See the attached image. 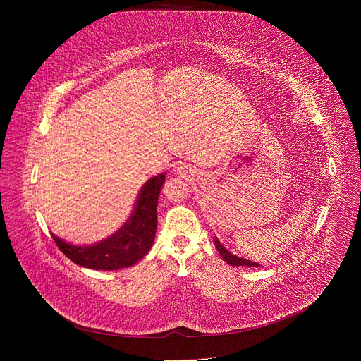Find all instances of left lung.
Returning a JSON list of instances; mask_svg holds the SVG:
<instances>
[{"instance_id":"obj_1","label":"left lung","mask_w":361,"mask_h":361,"mask_svg":"<svg viewBox=\"0 0 361 361\" xmlns=\"http://www.w3.org/2000/svg\"><path fill=\"white\" fill-rule=\"evenodd\" d=\"M214 243H215V247L218 249L221 257L224 258V261H226L228 265H233V267H240V265H242V267H258V262L249 261V259L238 257V256H235V255H231V253L224 247V245L218 240V238H215Z\"/></svg>"}]
</instances>
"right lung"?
<instances>
[{
    "label": "right lung",
    "instance_id": "add662e5",
    "mask_svg": "<svg viewBox=\"0 0 361 361\" xmlns=\"http://www.w3.org/2000/svg\"><path fill=\"white\" fill-rule=\"evenodd\" d=\"M164 181L165 173H161L145 183L131 216L111 237L93 245L77 246L52 234L56 246L74 264L96 271H116L137 264L154 242L157 203Z\"/></svg>",
    "mask_w": 361,
    "mask_h": 361
}]
</instances>
